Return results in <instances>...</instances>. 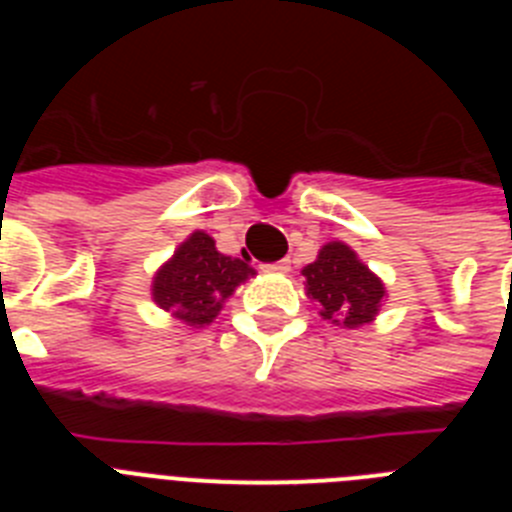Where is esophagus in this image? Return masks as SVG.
Listing matches in <instances>:
<instances>
[{"label": "esophagus", "mask_w": 512, "mask_h": 512, "mask_svg": "<svg viewBox=\"0 0 512 512\" xmlns=\"http://www.w3.org/2000/svg\"><path fill=\"white\" fill-rule=\"evenodd\" d=\"M266 269H269V271H289V259L277 261V264H269Z\"/></svg>", "instance_id": "1"}]
</instances>
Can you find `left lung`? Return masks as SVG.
<instances>
[{"mask_svg":"<svg viewBox=\"0 0 512 512\" xmlns=\"http://www.w3.org/2000/svg\"><path fill=\"white\" fill-rule=\"evenodd\" d=\"M302 277L307 279V295L320 302V315L343 328L369 323L384 300V284L346 243L333 241L320 248L318 261L307 264Z\"/></svg>","mask_w":512,"mask_h":512,"instance_id":"1","label":"left lung"}]
</instances>
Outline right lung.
I'll return each mask as SVG.
<instances>
[{"label":"right lung","mask_w":512,"mask_h":512,"mask_svg":"<svg viewBox=\"0 0 512 512\" xmlns=\"http://www.w3.org/2000/svg\"><path fill=\"white\" fill-rule=\"evenodd\" d=\"M251 274L246 261L220 253L210 235L197 230L179 246L174 259L158 269L153 302L182 323L202 328L215 320L225 297Z\"/></svg>","instance_id":"1"}]
</instances>
